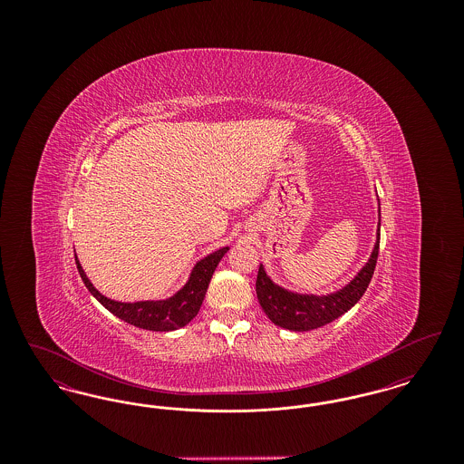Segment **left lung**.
I'll return each instance as SVG.
<instances>
[{"label": "left lung", "instance_id": "obj_1", "mask_svg": "<svg viewBox=\"0 0 464 464\" xmlns=\"http://www.w3.org/2000/svg\"><path fill=\"white\" fill-rule=\"evenodd\" d=\"M379 256V233L377 243L374 245L372 256L369 263L362 267V271L354 276L350 285L341 288L339 292L331 295H299L292 294L278 285H275L267 275L265 267L259 266L257 280H256V292L259 304L265 309L267 318L288 331L304 332L324 327L327 324L344 314L348 309L353 308L365 294L369 287L372 275H374L375 263Z\"/></svg>", "mask_w": 464, "mask_h": 464}]
</instances>
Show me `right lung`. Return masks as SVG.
I'll use <instances>...</instances> for the list:
<instances>
[{
  "label": "right lung",
  "mask_w": 464,
  "mask_h": 464,
  "mask_svg": "<svg viewBox=\"0 0 464 464\" xmlns=\"http://www.w3.org/2000/svg\"><path fill=\"white\" fill-rule=\"evenodd\" d=\"M227 250H229L227 246H222L219 250H216L214 254L201 259L198 265L195 266L188 284L180 288L176 295H172L170 299H165V301H140V303H118V301L108 299L106 295H102L97 288L90 284V280L87 278L83 267L80 265L78 257H74V259H76L78 273H80L85 287L89 288L90 294L104 308L111 311L114 316L121 318L123 322L135 325L139 329L169 332L188 325L198 314L199 306L203 303V297H205L207 288L210 284V278H212L216 267L219 265L222 256Z\"/></svg>",
  "instance_id": "add662e5"
}]
</instances>
